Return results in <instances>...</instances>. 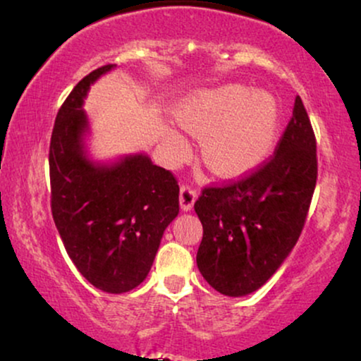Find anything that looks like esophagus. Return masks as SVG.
<instances>
[{
	"label": "esophagus",
	"mask_w": 361,
	"mask_h": 361,
	"mask_svg": "<svg viewBox=\"0 0 361 361\" xmlns=\"http://www.w3.org/2000/svg\"><path fill=\"white\" fill-rule=\"evenodd\" d=\"M195 199H197V192H195V189L189 184H182L180 185V209L182 210H190L192 207H194V202Z\"/></svg>",
	"instance_id": "obj_1"
}]
</instances>
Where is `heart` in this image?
I'll use <instances>...</instances> for the list:
<instances>
[{"label":"heart","mask_w":361,"mask_h":361,"mask_svg":"<svg viewBox=\"0 0 361 361\" xmlns=\"http://www.w3.org/2000/svg\"><path fill=\"white\" fill-rule=\"evenodd\" d=\"M177 118L187 130L204 137L205 166L226 179L249 176L260 167L279 137L277 101L240 84L197 92L179 107Z\"/></svg>","instance_id":"1"}]
</instances>
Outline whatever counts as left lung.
Segmentation results:
<instances>
[{
	"mask_svg": "<svg viewBox=\"0 0 361 361\" xmlns=\"http://www.w3.org/2000/svg\"><path fill=\"white\" fill-rule=\"evenodd\" d=\"M317 176L315 133L297 96L272 156L249 176L204 187L195 200L204 228L197 267L210 287L242 297L277 272L305 226Z\"/></svg>",
	"mask_w": 361,
	"mask_h": 361,
	"instance_id": "obj_1",
	"label": "left lung"
}]
</instances>
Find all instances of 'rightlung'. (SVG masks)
Masks as SVG:
<instances>
[{"mask_svg": "<svg viewBox=\"0 0 361 361\" xmlns=\"http://www.w3.org/2000/svg\"><path fill=\"white\" fill-rule=\"evenodd\" d=\"M106 64L79 81L56 116L49 144L51 212L69 259L107 293L137 287L151 270L166 227L179 214V184L147 156L94 166L82 152L81 109Z\"/></svg>", "mask_w": 361, "mask_h": 361, "instance_id": "add662e5", "label": "right lung"}]
</instances>
